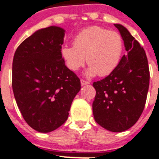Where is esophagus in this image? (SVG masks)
I'll return each mask as SVG.
<instances>
[{"instance_id": "34e87169", "label": "esophagus", "mask_w": 159, "mask_h": 159, "mask_svg": "<svg viewBox=\"0 0 159 159\" xmlns=\"http://www.w3.org/2000/svg\"><path fill=\"white\" fill-rule=\"evenodd\" d=\"M88 84H90V82H89V81H86V80L84 79L81 80V85H82V86H85V85H88Z\"/></svg>"}]
</instances>
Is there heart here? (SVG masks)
I'll list each match as a JSON object with an SVG mask.
<instances>
[{
  "instance_id": "b5f03b06",
  "label": "heart",
  "mask_w": 159,
  "mask_h": 159,
  "mask_svg": "<svg viewBox=\"0 0 159 159\" xmlns=\"http://www.w3.org/2000/svg\"><path fill=\"white\" fill-rule=\"evenodd\" d=\"M124 52V40L118 32L100 26H90L73 39V46L64 45L61 53L65 65L77 71L86 62L90 68L87 75L98 73L105 77L116 70Z\"/></svg>"
}]
</instances>
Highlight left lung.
Instances as JSON below:
<instances>
[{
    "label": "left lung",
    "mask_w": 159,
    "mask_h": 159,
    "mask_svg": "<svg viewBox=\"0 0 159 159\" xmlns=\"http://www.w3.org/2000/svg\"><path fill=\"white\" fill-rule=\"evenodd\" d=\"M127 54L113 73L94 82L96 94L93 102L94 120L109 131L119 133L135 125L145 107L150 85V69L144 48L120 24Z\"/></svg>",
    "instance_id": "left-lung-1"
}]
</instances>
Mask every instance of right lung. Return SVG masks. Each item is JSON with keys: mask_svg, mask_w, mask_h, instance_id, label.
<instances>
[{"mask_svg": "<svg viewBox=\"0 0 159 159\" xmlns=\"http://www.w3.org/2000/svg\"><path fill=\"white\" fill-rule=\"evenodd\" d=\"M64 36L62 28H43L26 39L14 53V98L25 121L39 133L53 131L67 120L81 89L80 79L61 56Z\"/></svg>", "mask_w": 159, "mask_h": 159, "instance_id": "add662e5", "label": "right lung"}]
</instances>
